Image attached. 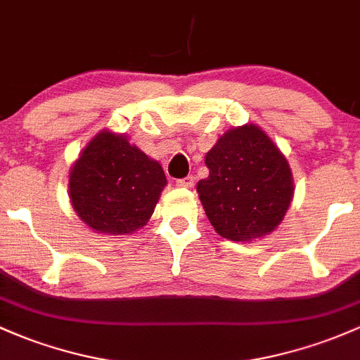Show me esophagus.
Wrapping results in <instances>:
<instances>
[{
	"mask_svg": "<svg viewBox=\"0 0 360 360\" xmlns=\"http://www.w3.org/2000/svg\"><path fill=\"white\" fill-rule=\"evenodd\" d=\"M176 185H179V187H184V188L192 187V185H194V176L188 175V176H184V179H179L176 180Z\"/></svg>",
	"mask_w": 360,
	"mask_h": 360,
	"instance_id": "34e87169",
	"label": "esophagus"
}]
</instances>
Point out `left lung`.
I'll return each instance as SVG.
<instances>
[{
  "mask_svg": "<svg viewBox=\"0 0 360 360\" xmlns=\"http://www.w3.org/2000/svg\"><path fill=\"white\" fill-rule=\"evenodd\" d=\"M210 176L197 192L221 237L245 242L280 225L293 195L290 166L256 125L231 129L206 154Z\"/></svg>",
  "mask_w": 360,
  "mask_h": 360,
  "instance_id": "8db88e82",
  "label": "left lung"
}]
</instances>
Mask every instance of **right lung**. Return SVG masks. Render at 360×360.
Wrapping results in <instances>:
<instances>
[{
  "label": "right lung",
  "mask_w": 360,
  "mask_h": 360,
  "mask_svg": "<svg viewBox=\"0 0 360 360\" xmlns=\"http://www.w3.org/2000/svg\"><path fill=\"white\" fill-rule=\"evenodd\" d=\"M166 185L163 168L123 135L101 132L70 173L73 210L99 233H132L154 212Z\"/></svg>",
  "instance_id": "1"
}]
</instances>
